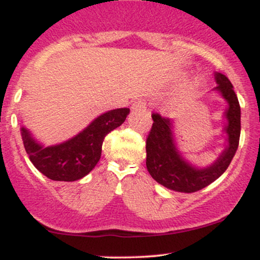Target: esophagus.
I'll use <instances>...</instances> for the list:
<instances>
[{"label": "esophagus", "mask_w": 260, "mask_h": 260, "mask_svg": "<svg viewBox=\"0 0 260 260\" xmlns=\"http://www.w3.org/2000/svg\"><path fill=\"white\" fill-rule=\"evenodd\" d=\"M145 105H147V103H145L144 100H137L134 101L133 105H132V110H140V109H144Z\"/></svg>", "instance_id": "1"}]
</instances>
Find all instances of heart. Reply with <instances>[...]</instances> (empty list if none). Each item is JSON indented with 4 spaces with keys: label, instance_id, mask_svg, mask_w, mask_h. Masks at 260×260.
<instances>
[{
    "label": "heart",
    "instance_id": "1",
    "mask_svg": "<svg viewBox=\"0 0 260 260\" xmlns=\"http://www.w3.org/2000/svg\"><path fill=\"white\" fill-rule=\"evenodd\" d=\"M203 83H204V79L202 78V77H197L194 79V82L192 83V85H190V90H193V89L198 88V86H201Z\"/></svg>",
    "mask_w": 260,
    "mask_h": 260
}]
</instances>
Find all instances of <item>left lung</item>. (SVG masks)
Wrapping results in <instances>:
<instances>
[{
  "mask_svg": "<svg viewBox=\"0 0 260 260\" xmlns=\"http://www.w3.org/2000/svg\"><path fill=\"white\" fill-rule=\"evenodd\" d=\"M217 86L213 91L219 92L228 103L223 118L226 134L221 154L211 165L198 168L188 161L181 153L174 133L175 121L153 113V126L147 138V169L151 177L161 186L182 193H193L213 183L221 176L234 159L241 134V107L231 82L223 74L215 72Z\"/></svg>",
  "mask_w": 260,
  "mask_h": 260,
  "instance_id": "8db88e82",
  "label": "left lung"
}]
</instances>
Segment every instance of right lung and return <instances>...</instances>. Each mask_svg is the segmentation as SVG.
Returning a JSON list of instances; mask_svg holds the SVG:
<instances>
[{
	"label": "right lung",
	"instance_id": "obj_1",
	"mask_svg": "<svg viewBox=\"0 0 260 260\" xmlns=\"http://www.w3.org/2000/svg\"><path fill=\"white\" fill-rule=\"evenodd\" d=\"M129 109H115L101 113L82 132L55 145L39 142L22 126L20 136L32 165L52 181L73 182L86 176L99 162L104 138L123 123Z\"/></svg>",
	"mask_w": 260,
	"mask_h": 260
}]
</instances>
